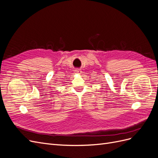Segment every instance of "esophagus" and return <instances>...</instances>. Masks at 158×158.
Returning a JSON list of instances; mask_svg holds the SVG:
<instances>
[{
  "mask_svg": "<svg viewBox=\"0 0 158 158\" xmlns=\"http://www.w3.org/2000/svg\"><path fill=\"white\" fill-rule=\"evenodd\" d=\"M75 72L76 73H81V70L80 69H77V70H75Z\"/></svg>",
  "mask_w": 158,
  "mask_h": 158,
  "instance_id": "esophagus-1",
  "label": "esophagus"
}]
</instances>
